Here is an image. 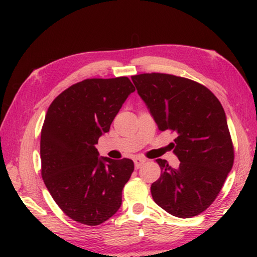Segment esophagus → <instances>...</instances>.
Listing matches in <instances>:
<instances>
[{
	"mask_svg": "<svg viewBox=\"0 0 257 257\" xmlns=\"http://www.w3.org/2000/svg\"><path fill=\"white\" fill-rule=\"evenodd\" d=\"M134 162H135V168L139 169L143 164L146 162V160L145 159H142V158H136V159L134 160Z\"/></svg>",
	"mask_w": 257,
	"mask_h": 257,
	"instance_id": "34e87169",
	"label": "esophagus"
}]
</instances>
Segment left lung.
Here are the masks:
<instances>
[{"label":"left lung","mask_w":257,"mask_h":257,"mask_svg":"<svg viewBox=\"0 0 257 257\" xmlns=\"http://www.w3.org/2000/svg\"><path fill=\"white\" fill-rule=\"evenodd\" d=\"M161 132L178 134L172 168L158 159L161 177L151 186L154 202L170 214L187 219L214 202L233 165V146L222 105L198 82L167 73L132 77Z\"/></svg>","instance_id":"obj_1"}]
</instances>
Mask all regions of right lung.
I'll list each match as a JSON object with an SVG mask.
<instances>
[{
  "label": "right lung",
  "mask_w": 257,
  "mask_h": 257,
  "mask_svg": "<svg viewBox=\"0 0 257 257\" xmlns=\"http://www.w3.org/2000/svg\"><path fill=\"white\" fill-rule=\"evenodd\" d=\"M134 92L127 77L85 79L61 93L47 110L42 178L59 207L77 222L98 225L121 206L134 162L99 158L95 145Z\"/></svg>",
  "instance_id": "right-lung-1"
}]
</instances>
